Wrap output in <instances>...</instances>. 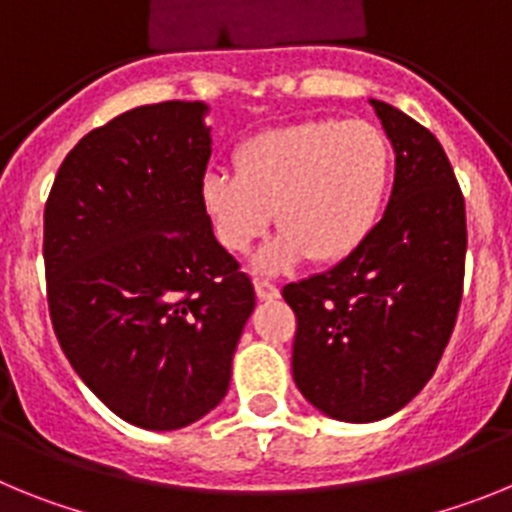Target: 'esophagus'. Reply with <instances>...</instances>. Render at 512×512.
Wrapping results in <instances>:
<instances>
[{"mask_svg":"<svg viewBox=\"0 0 512 512\" xmlns=\"http://www.w3.org/2000/svg\"><path fill=\"white\" fill-rule=\"evenodd\" d=\"M253 289H256V297H259L261 302L277 300V297H279V287H277V284L266 282V279H256V282H253Z\"/></svg>","mask_w":512,"mask_h":512,"instance_id":"esophagus-1","label":"esophagus"}]
</instances>
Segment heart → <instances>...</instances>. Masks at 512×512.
I'll return each instance as SVG.
<instances>
[{"instance_id":"1","label":"heart","mask_w":512,"mask_h":512,"mask_svg":"<svg viewBox=\"0 0 512 512\" xmlns=\"http://www.w3.org/2000/svg\"><path fill=\"white\" fill-rule=\"evenodd\" d=\"M233 161L235 174H205L202 210L228 253L251 251L277 215L282 230L253 261L264 274L348 259L372 235L390 192V143L366 120L266 130L243 140Z\"/></svg>"}]
</instances>
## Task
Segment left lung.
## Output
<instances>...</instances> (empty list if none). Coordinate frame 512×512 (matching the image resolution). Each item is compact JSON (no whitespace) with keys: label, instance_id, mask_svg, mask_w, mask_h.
Listing matches in <instances>:
<instances>
[{"label":"left lung","instance_id":"left-lung-1","mask_svg":"<svg viewBox=\"0 0 512 512\" xmlns=\"http://www.w3.org/2000/svg\"><path fill=\"white\" fill-rule=\"evenodd\" d=\"M369 104L395 148L387 210L359 251L282 292L297 315V390L343 423L397 413L433 377L467 256L464 197L436 135L392 104Z\"/></svg>","mask_w":512,"mask_h":512}]
</instances>
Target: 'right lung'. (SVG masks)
Returning a JSON list of instances; mask_svg holds the SVG:
<instances>
[{
  "instance_id": "obj_1",
  "label": "right lung",
  "mask_w": 512,
  "mask_h": 512,
  "mask_svg": "<svg viewBox=\"0 0 512 512\" xmlns=\"http://www.w3.org/2000/svg\"><path fill=\"white\" fill-rule=\"evenodd\" d=\"M205 102L122 112L63 158L45 202L48 307L81 382L146 431L205 418L256 295L200 202Z\"/></svg>"
}]
</instances>
